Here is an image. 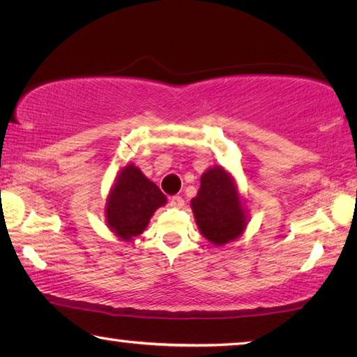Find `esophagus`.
<instances>
[{"instance_id":"34e87169","label":"esophagus","mask_w":357,"mask_h":357,"mask_svg":"<svg viewBox=\"0 0 357 357\" xmlns=\"http://www.w3.org/2000/svg\"><path fill=\"white\" fill-rule=\"evenodd\" d=\"M170 206L172 208H183L184 206V198L179 195H173L170 198Z\"/></svg>"}]
</instances>
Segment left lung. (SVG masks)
<instances>
[{"label": "left lung", "mask_w": 357, "mask_h": 357, "mask_svg": "<svg viewBox=\"0 0 357 357\" xmlns=\"http://www.w3.org/2000/svg\"><path fill=\"white\" fill-rule=\"evenodd\" d=\"M200 183V190L190 202L198 229L214 245L231 243L247 225L236 184L222 167L204 172Z\"/></svg>", "instance_id": "obj_1"}]
</instances>
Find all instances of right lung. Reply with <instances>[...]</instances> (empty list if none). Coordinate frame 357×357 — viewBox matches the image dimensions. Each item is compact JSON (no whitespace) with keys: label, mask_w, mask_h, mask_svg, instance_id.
Instances as JSON below:
<instances>
[{"label":"right lung","mask_w":357,"mask_h":357,"mask_svg":"<svg viewBox=\"0 0 357 357\" xmlns=\"http://www.w3.org/2000/svg\"><path fill=\"white\" fill-rule=\"evenodd\" d=\"M167 198L153 181H149L134 164L119 172L116 183L108 195L105 217L107 225L123 241L143 233L151 215L164 206Z\"/></svg>","instance_id":"obj_1"}]
</instances>
